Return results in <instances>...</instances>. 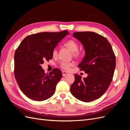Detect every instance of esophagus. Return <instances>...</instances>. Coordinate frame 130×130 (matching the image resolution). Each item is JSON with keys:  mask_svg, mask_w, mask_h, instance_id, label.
I'll return each instance as SVG.
<instances>
[{"mask_svg": "<svg viewBox=\"0 0 130 130\" xmlns=\"http://www.w3.org/2000/svg\"><path fill=\"white\" fill-rule=\"evenodd\" d=\"M67 75H68V73H67V72H64V71H63L62 72V75H63V76H66Z\"/></svg>", "mask_w": 130, "mask_h": 130, "instance_id": "obj_1", "label": "esophagus"}]
</instances>
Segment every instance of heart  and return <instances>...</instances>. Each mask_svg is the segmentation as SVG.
<instances>
[{
    "instance_id": "1",
    "label": "heart",
    "mask_w": 130,
    "mask_h": 130,
    "mask_svg": "<svg viewBox=\"0 0 130 130\" xmlns=\"http://www.w3.org/2000/svg\"><path fill=\"white\" fill-rule=\"evenodd\" d=\"M63 45L68 48L72 52L73 56L74 57L78 58L80 57L83 55V52L81 50L78 49V43L74 40H69L66 41ZM57 52L56 49H55L53 51V56L57 55ZM72 66V63L62 62L60 63L61 68L65 70H69L70 68V67Z\"/></svg>"
}]
</instances>
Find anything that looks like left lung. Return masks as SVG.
<instances>
[{
  "mask_svg": "<svg viewBox=\"0 0 130 130\" xmlns=\"http://www.w3.org/2000/svg\"><path fill=\"white\" fill-rule=\"evenodd\" d=\"M73 36L83 44L85 56L78 65L88 74L81 76L75 74V81L70 92L76 99L90 102L99 99L111 84L116 65V56L108 41L100 35L90 31L73 33Z\"/></svg>",
  "mask_w": 130,
  "mask_h": 130,
  "instance_id": "1",
  "label": "left lung"
}]
</instances>
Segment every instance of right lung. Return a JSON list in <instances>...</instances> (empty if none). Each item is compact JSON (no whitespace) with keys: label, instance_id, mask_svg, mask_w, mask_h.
I'll list each match as a JSON object with an SVG mask.
<instances>
[{"label":"right lung","instance_id":"obj_1","mask_svg":"<svg viewBox=\"0 0 130 130\" xmlns=\"http://www.w3.org/2000/svg\"><path fill=\"white\" fill-rule=\"evenodd\" d=\"M43 32L29 35L22 41L14 54V74L22 92L30 99L41 101L52 97L62 77L58 68L45 74L41 64L53 58V51L67 35Z\"/></svg>","mask_w":130,"mask_h":130}]
</instances>
